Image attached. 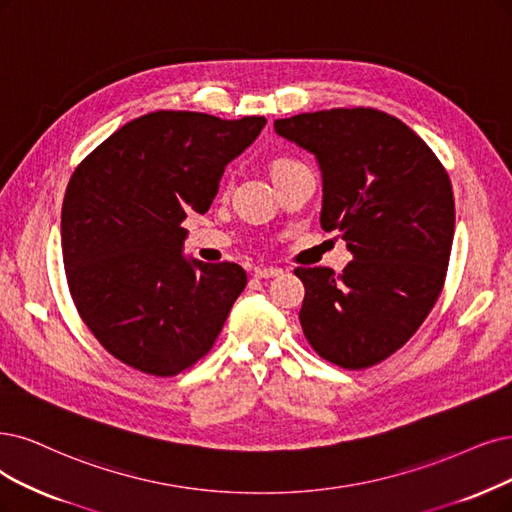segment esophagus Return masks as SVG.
<instances>
[{"label":"esophagus","mask_w":512,"mask_h":512,"mask_svg":"<svg viewBox=\"0 0 512 512\" xmlns=\"http://www.w3.org/2000/svg\"><path fill=\"white\" fill-rule=\"evenodd\" d=\"M278 274H282V270H278V268H257V270L253 272V276H255V278H259V280L276 278Z\"/></svg>","instance_id":"esophagus-1"}]
</instances>
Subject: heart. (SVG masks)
I'll use <instances>...</instances> for the list:
<instances>
[{
	"mask_svg": "<svg viewBox=\"0 0 512 512\" xmlns=\"http://www.w3.org/2000/svg\"><path fill=\"white\" fill-rule=\"evenodd\" d=\"M291 164H295V162H291V160H287V158H280V160H276V162L272 164V175L280 173V170H285V168H289Z\"/></svg>",
	"mask_w": 512,
	"mask_h": 512,
	"instance_id": "obj_1",
	"label": "heart"
}]
</instances>
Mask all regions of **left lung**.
Listing matches in <instances>:
<instances>
[{
    "instance_id": "1",
    "label": "left lung",
    "mask_w": 512,
    "mask_h": 512,
    "mask_svg": "<svg viewBox=\"0 0 512 512\" xmlns=\"http://www.w3.org/2000/svg\"><path fill=\"white\" fill-rule=\"evenodd\" d=\"M274 128L316 156L320 225L354 255L337 276L295 268L301 329L325 361L373 367L409 342L443 291L456 225L447 170L407 124L371 107L299 113Z\"/></svg>"
}]
</instances>
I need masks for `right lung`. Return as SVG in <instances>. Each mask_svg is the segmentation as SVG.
<instances>
[{
    "instance_id": "obj_1",
    "label": "right lung",
    "mask_w": 512,
    "mask_h": 512,
    "mask_svg": "<svg viewBox=\"0 0 512 512\" xmlns=\"http://www.w3.org/2000/svg\"><path fill=\"white\" fill-rule=\"evenodd\" d=\"M266 118L154 111L118 128L69 179L61 246L84 325L124 365L170 377L211 352L246 287L238 263L187 261V213H206L225 164Z\"/></svg>"
}]
</instances>
